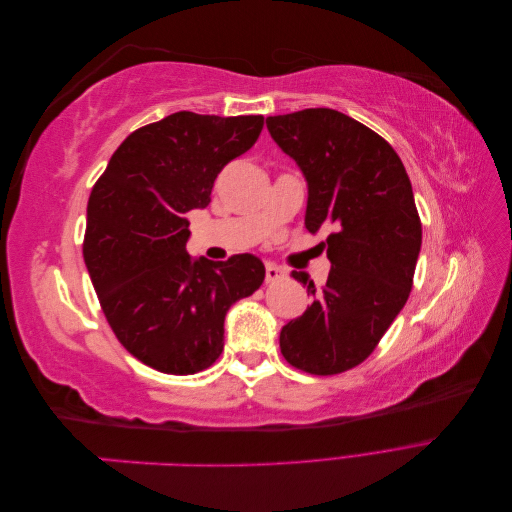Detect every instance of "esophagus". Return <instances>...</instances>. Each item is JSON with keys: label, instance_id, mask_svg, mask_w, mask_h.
I'll use <instances>...</instances> for the list:
<instances>
[{"label": "esophagus", "instance_id": "1", "mask_svg": "<svg viewBox=\"0 0 512 512\" xmlns=\"http://www.w3.org/2000/svg\"><path fill=\"white\" fill-rule=\"evenodd\" d=\"M282 277H284V271L280 267H275V265H267L265 267V280H267V284L282 280Z\"/></svg>", "mask_w": 512, "mask_h": 512}]
</instances>
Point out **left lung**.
Here are the masks:
<instances>
[{"label":"left lung","mask_w":512,"mask_h":512,"mask_svg":"<svg viewBox=\"0 0 512 512\" xmlns=\"http://www.w3.org/2000/svg\"><path fill=\"white\" fill-rule=\"evenodd\" d=\"M267 128L305 175V228H333L327 284L292 271L314 303L282 329L280 348L307 374H342L374 352L410 297L423 241L412 185L380 134L333 108L267 117Z\"/></svg>","instance_id":"1"}]
</instances>
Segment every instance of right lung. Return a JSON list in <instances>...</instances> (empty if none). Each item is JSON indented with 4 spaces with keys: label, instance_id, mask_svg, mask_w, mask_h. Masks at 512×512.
I'll return each mask as SVG.
<instances>
[{
    "label": "right lung",
    "instance_id": "obj_1",
    "mask_svg": "<svg viewBox=\"0 0 512 512\" xmlns=\"http://www.w3.org/2000/svg\"><path fill=\"white\" fill-rule=\"evenodd\" d=\"M262 126V115L173 113L134 130L91 190L83 241L91 284L121 346L162 374L218 361L230 305L265 280L252 254L211 262L185 250V215L211 203L215 177Z\"/></svg>",
    "mask_w": 512,
    "mask_h": 512
}]
</instances>
